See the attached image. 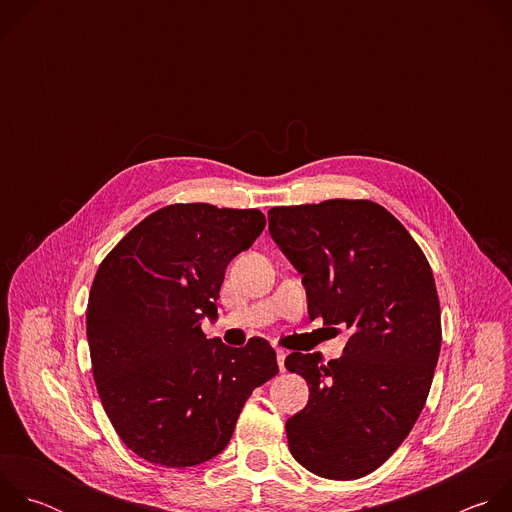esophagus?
I'll list each match as a JSON object with an SVG mask.
<instances>
[{"mask_svg": "<svg viewBox=\"0 0 512 512\" xmlns=\"http://www.w3.org/2000/svg\"><path fill=\"white\" fill-rule=\"evenodd\" d=\"M277 364L281 371H285V352L281 348H277Z\"/></svg>", "mask_w": 512, "mask_h": 512, "instance_id": "esophagus-1", "label": "esophagus"}]
</instances>
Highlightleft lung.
I'll list each match as a JSON object with an SVG mask.
<instances>
[{
  "mask_svg": "<svg viewBox=\"0 0 512 512\" xmlns=\"http://www.w3.org/2000/svg\"><path fill=\"white\" fill-rule=\"evenodd\" d=\"M267 216L273 241L302 273L310 320L348 332L338 360L285 358L310 387L308 405L285 421L289 452L322 478H362L403 444L429 395L442 346L431 267L371 200L275 206Z\"/></svg>",
  "mask_w": 512,
  "mask_h": 512,
  "instance_id": "obj_1",
  "label": "left lung"
}]
</instances>
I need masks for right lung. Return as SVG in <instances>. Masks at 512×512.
Wrapping results in <instances>:
<instances>
[{"label":"right lung","mask_w":512,"mask_h":512,"mask_svg":"<svg viewBox=\"0 0 512 512\" xmlns=\"http://www.w3.org/2000/svg\"><path fill=\"white\" fill-rule=\"evenodd\" d=\"M265 229L257 208L170 204L101 261L87 306L93 377L123 444L166 468L221 454L245 401L279 373L263 338H206L227 265Z\"/></svg>","instance_id":"add662e5"}]
</instances>
